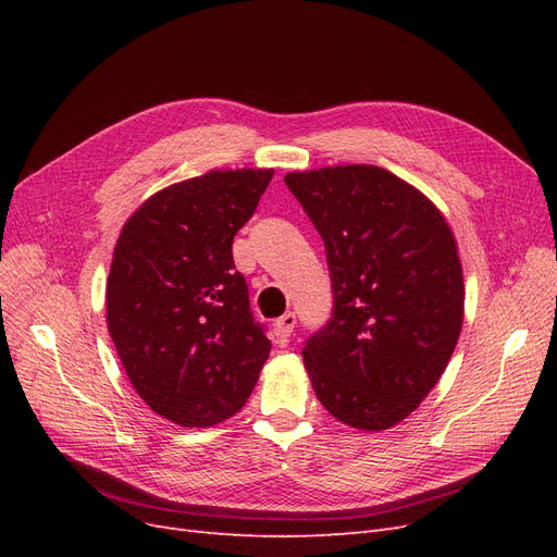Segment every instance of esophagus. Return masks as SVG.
<instances>
[{
    "mask_svg": "<svg viewBox=\"0 0 557 557\" xmlns=\"http://www.w3.org/2000/svg\"><path fill=\"white\" fill-rule=\"evenodd\" d=\"M295 325H297V315H295L293 311L283 313V315L276 320V323H274V330H276L278 339H281V342H288L293 330H295Z\"/></svg>",
    "mask_w": 557,
    "mask_h": 557,
    "instance_id": "esophagus-1",
    "label": "esophagus"
}]
</instances>
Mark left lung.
<instances>
[{"instance_id":"left-lung-1","label":"left lung","mask_w":557,"mask_h":557,"mask_svg":"<svg viewBox=\"0 0 557 557\" xmlns=\"http://www.w3.org/2000/svg\"><path fill=\"white\" fill-rule=\"evenodd\" d=\"M285 185L323 237L332 318L307 339L320 404L342 423L397 425L442 379L458 344L465 283L442 211L374 164L293 172Z\"/></svg>"}]
</instances>
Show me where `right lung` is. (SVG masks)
<instances>
[{
	"mask_svg": "<svg viewBox=\"0 0 557 557\" xmlns=\"http://www.w3.org/2000/svg\"><path fill=\"white\" fill-rule=\"evenodd\" d=\"M274 170L209 172L129 215L107 283V325L139 397L181 428L237 413L269 358L232 242Z\"/></svg>",
	"mask_w": 557,
	"mask_h": 557,
	"instance_id": "1",
	"label": "right lung"
}]
</instances>
